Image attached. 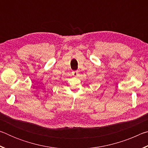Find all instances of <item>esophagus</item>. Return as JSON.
<instances>
[{
    "mask_svg": "<svg viewBox=\"0 0 148 148\" xmlns=\"http://www.w3.org/2000/svg\"><path fill=\"white\" fill-rule=\"evenodd\" d=\"M72 75H73V76H77V74H78V71H72Z\"/></svg>",
    "mask_w": 148,
    "mask_h": 148,
    "instance_id": "esophagus-1",
    "label": "esophagus"
}]
</instances>
